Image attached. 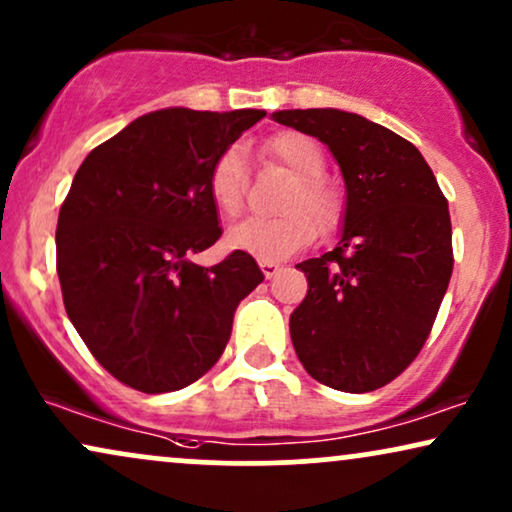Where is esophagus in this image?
Returning a JSON list of instances; mask_svg holds the SVG:
<instances>
[{
	"label": "esophagus",
	"instance_id": "1",
	"mask_svg": "<svg viewBox=\"0 0 512 512\" xmlns=\"http://www.w3.org/2000/svg\"><path fill=\"white\" fill-rule=\"evenodd\" d=\"M260 269H262V274L267 276V278H274L278 271H281V264H276V262H260Z\"/></svg>",
	"mask_w": 512,
	"mask_h": 512
}]
</instances>
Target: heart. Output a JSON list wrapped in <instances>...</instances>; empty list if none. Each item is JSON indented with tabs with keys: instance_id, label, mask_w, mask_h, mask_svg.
I'll list each match as a JSON object with an SVG mask.
<instances>
[{
	"instance_id": "b5f03b06",
	"label": "heart",
	"mask_w": 512,
	"mask_h": 512,
	"mask_svg": "<svg viewBox=\"0 0 512 512\" xmlns=\"http://www.w3.org/2000/svg\"><path fill=\"white\" fill-rule=\"evenodd\" d=\"M264 155L293 174L276 217H250L229 231L226 241L234 250L248 252L262 262H278L307 248L323 231L333 229L342 215V193L326 174V153L319 141L297 129L271 134L262 146ZM245 153L231 146L215 158L208 174V193L219 215L234 219L245 203Z\"/></svg>"
}]
</instances>
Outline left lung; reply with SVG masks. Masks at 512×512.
<instances>
[{
  "label": "left lung",
  "instance_id": "8db88e82",
  "mask_svg": "<svg viewBox=\"0 0 512 512\" xmlns=\"http://www.w3.org/2000/svg\"><path fill=\"white\" fill-rule=\"evenodd\" d=\"M274 120L323 141L347 186L345 229L300 262L309 290L290 314L304 371L342 392H373L411 366L454 271L451 217L430 165L392 129L335 108Z\"/></svg>",
  "mask_w": 512,
  "mask_h": 512
}]
</instances>
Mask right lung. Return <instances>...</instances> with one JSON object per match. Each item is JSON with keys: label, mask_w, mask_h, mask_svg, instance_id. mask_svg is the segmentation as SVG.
<instances>
[{"label": "right lung", "mask_w": 512, "mask_h": 512, "mask_svg": "<svg viewBox=\"0 0 512 512\" xmlns=\"http://www.w3.org/2000/svg\"><path fill=\"white\" fill-rule=\"evenodd\" d=\"M264 115H141L77 170L58 212V281L75 331L122 385L160 394L196 383L222 357L238 302L264 281L241 250L215 267L191 262L222 236L210 167Z\"/></svg>", "instance_id": "add662e5"}]
</instances>
